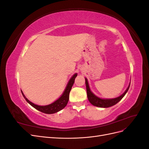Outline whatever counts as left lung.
Segmentation results:
<instances>
[{
    "label": "left lung",
    "mask_w": 149,
    "mask_h": 149,
    "mask_svg": "<svg viewBox=\"0 0 149 149\" xmlns=\"http://www.w3.org/2000/svg\"><path fill=\"white\" fill-rule=\"evenodd\" d=\"M85 83H86V91H87V96L89 101L91 102V104L94 106H97V107H104V108H106V107H109L112 106H114L117 103L119 102L123 97L125 96V94L127 93L128 91V89L130 87V84L128 88L126 89L125 92L120 95V96L116 97V98H112V99H102L96 96L95 94H94L91 89L89 88V84L87 78H85Z\"/></svg>",
    "instance_id": "left-lung-1"
}]
</instances>
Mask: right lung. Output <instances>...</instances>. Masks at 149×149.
Here are the masks:
<instances>
[{
	"mask_svg": "<svg viewBox=\"0 0 149 149\" xmlns=\"http://www.w3.org/2000/svg\"><path fill=\"white\" fill-rule=\"evenodd\" d=\"M76 76H77V73H75L73 76H72L71 79H70L63 93L62 94V95L58 98L56 101L53 102V103L50 104L49 105L38 106L37 104H33V102H30L28 99L25 97L23 92L22 91L21 92L22 93V95H23L24 97L25 98V100L26 101V102H27L29 104H30L31 106L35 108L36 109H37L38 111L43 112V113H45V114H54V113H56V112L58 111H61L66 106L67 103L69 100V95H70V91L74 83V79Z\"/></svg>",
	"mask_w": 149,
	"mask_h": 149,
	"instance_id": "add662e5",
	"label": "right lung"
}]
</instances>
